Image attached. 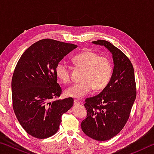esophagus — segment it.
<instances>
[{"mask_svg": "<svg viewBox=\"0 0 154 154\" xmlns=\"http://www.w3.org/2000/svg\"><path fill=\"white\" fill-rule=\"evenodd\" d=\"M81 104V103L79 102V100H74V105L77 106V105H79Z\"/></svg>", "mask_w": 154, "mask_h": 154, "instance_id": "obj_1", "label": "esophagus"}]
</instances>
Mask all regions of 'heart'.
<instances>
[{
    "instance_id": "obj_1",
    "label": "heart",
    "mask_w": 154,
    "mask_h": 154,
    "mask_svg": "<svg viewBox=\"0 0 154 154\" xmlns=\"http://www.w3.org/2000/svg\"><path fill=\"white\" fill-rule=\"evenodd\" d=\"M75 66L83 69L81 81L65 90L68 97L81 99L92 89L96 92L103 90L109 84L113 74V64L106 56H100L94 51L86 50L72 57ZM56 73L60 80L67 83L71 80V69L64 62H60L56 68Z\"/></svg>"
}]
</instances>
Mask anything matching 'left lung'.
<instances>
[{"label":"left lung","mask_w":154,"mask_h":154,"mask_svg":"<svg viewBox=\"0 0 154 154\" xmlns=\"http://www.w3.org/2000/svg\"><path fill=\"white\" fill-rule=\"evenodd\" d=\"M112 54L113 71L106 87L98 95L85 99L87 116L81 127L88 137L99 141L111 139L126 124L137 96L134 68L120 49L105 40L92 41Z\"/></svg>","instance_id":"1"}]
</instances>
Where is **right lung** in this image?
Masks as SVG:
<instances>
[{"mask_svg":"<svg viewBox=\"0 0 154 154\" xmlns=\"http://www.w3.org/2000/svg\"><path fill=\"white\" fill-rule=\"evenodd\" d=\"M77 45L45 38L32 44L18 60L11 81L13 109L28 134L46 139L58 132L62 116L73 98L56 100L62 89L57 83L58 62Z\"/></svg>","mask_w":154,"mask_h":154,"instance_id":"obj_1","label":"right lung"}]
</instances>
